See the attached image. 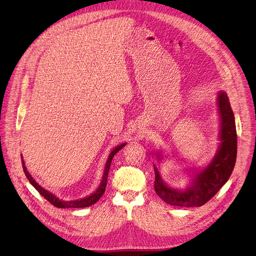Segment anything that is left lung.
I'll list each match as a JSON object with an SVG mask.
<instances>
[{
    "instance_id": "obj_1",
    "label": "left lung",
    "mask_w": 256,
    "mask_h": 256,
    "mask_svg": "<svg viewBox=\"0 0 256 256\" xmlns=\"http://www.w3.org/2000/svg\"><path fill=\"white\" fill-rule=\"evenodd\" d=\"M218 111L220 116V144L217 154L210 163L201 170L195 171L191 184L184 190L169 186L160 178L158 169L154 167V191L166 204L174 206H201L212 199L230 178L236 160V130L234 112L230 100L224 91L218 93ZM158 160L162 158L160 152Z\"/></svg>"
}]
</instances>
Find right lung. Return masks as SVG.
<instances>
[{"mask_svg":"<svg viewBox=\"0 0 256 256\" xmlns=\"http://www.w3.org/2000/svg\"><path fill=\"white\" fill-rule=\"evenodd\" d=\"M126 145V143H122L120 144L118 146H116L115 148L110 152L109 156H108V160L106 163V166H104V174H102V182H100V186L98 188V190L92 193L91 195L85 197V198H82V199H78V200H70V201H65V200H60L58 197H56L54 194H52L50 192L46 191V189H44L42 186H40L36 182L35 180L31 176V174L29 173V171L26 170V167L24 166V160L22 158V156L20 154V158H22V169H24V172L26 174V178H28V180L31 182V184L35 188V189L40 193V195H42L48 201H50V202L55 206L56 208H87V206H90L92 204H94L96 202H98V199L104 195V191H106V180H108V174H109V169H110V166H111V163H112V160L114 158V156L121 150L124 148V147Z\"/></svg>","mask_w":256,"mask_h":256,"instance_id":"right-lung-1","label":"right lung"}]
</instances>
